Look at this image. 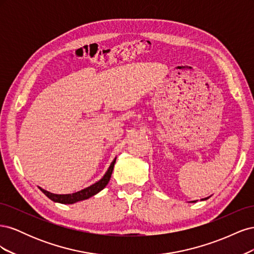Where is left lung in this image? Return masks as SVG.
<instances>
[{
	"label": "left lung",
	"instance_id": "1",
	"mask_svg": "<svg viewBox=\"0 0 254 254\" xmlns=\"http://www.w3.org/2000/svg\"><path fill=\"white\" fill-rule=\"evenodd\" d=\"M207 198H209V197H206V198H203V199H201V200H205V199H207ZM197 201V200H196ZM195 200L194 201H190V202H196Z\"/></svg>",
	"mask_w": 254,
	"mask_h": 254
}]
</instances>
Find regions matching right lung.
Returning a JSON list of instances; mask_svg holds the SVG:
<instances>
[{"label":"right lung","mask_w":254,"mask_h":254,"mask_svg":"<svg viewBox=\"0 0 254 254\" xmlns=\"http://www.w3.org/2000/svg\"><path fill=\"white\" fill-rule=\"evenodd\" d=\"M115 160H117V158H114V160L112 161V163L110 164V166L108 168V171L106 172V174L104 175V177L101 180H98L97 182H95L94 184H92V186H90L86 189L76 191V193L63 194V195H61V194H54V193H51V191L43 190L40 187H38V188L40 189V190L45 196H48L51 199V200H53L54 202H59V203H64V204H73L75 202L86 200V199L96 195L97 193H99V191L106 188V186L108 184V182L111 178L113 167H114V164H115Z\"/></svg>","instance_id":"obj_1"}]
</instances>
